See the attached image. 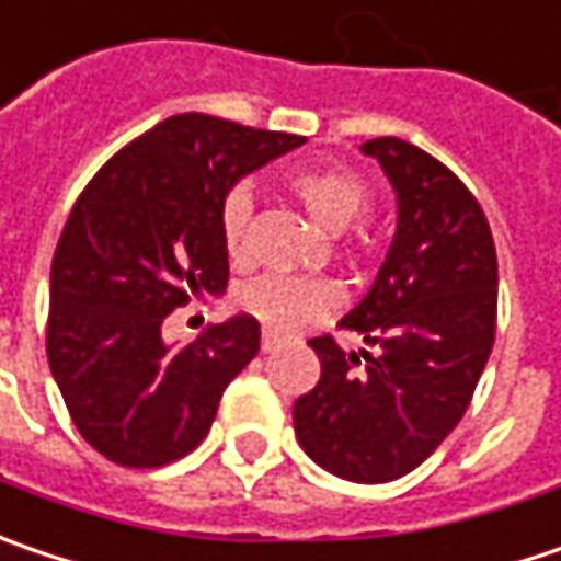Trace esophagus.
<instances>
[{
	"mask_svg": "<svg viewBox=\"0 0 561 561\" xmlns=\"http://www.w3.org/2000/svg\"><path fill=\"white\" fill-rule=\"evenodd\" d=\"M279 346H282L279 333H273V330H263V343H260V348H263V352H276Z\"/></svg>",
	"mask_w": 561,
	"mask_h": 561,
	"instance_id": "obj_1",
	"label": "esophagus"
}]
</instances>
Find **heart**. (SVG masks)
Returning a JSON list of instances; mask_svg holds the SVG:
<instances>
[{
	"mask_svg": "<svg viewBox=\"0 0 561 561\" xmlns=\"http://www.w3.org/2000/svg\"><path fill=\"white\" fill-rule=\"evenodd\" d=\"M288 190L305 206V213L327 231H343L365 209L368 199L362 178H355L346 168H305L291 174ZM250 215H253V199L248 190H234L221 206V238L231 260L244 256ZM241 305L266 330L298 333L340 305V288L333 282L308 279V276H266L244 288Z\"/></svg>",
	"mask_w": 561,
	"mask_h": 561,
	"instance_id": "b5f03b06",
	"label": "heart"
}]
</instances>
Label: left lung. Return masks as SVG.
<instances>
[{"mask_svg":"<svg viewBox=\"0 0 561 561\" xmlns=\"http://www.w3.org/2000/svg\"><path fill=\"white\" fill-rule=\"evenodd\" d=\"M375 158L397 196V228L365 298L340 320L378 352L308 346L320 380L295 400V435L348 482L415 470L457 428L495 343L499 263L473 193L428 151L380 136Z\"/></svg>","mask_w":561,"mask_h":561,"instance_id":"1","label":"left lung"}]
</instances>
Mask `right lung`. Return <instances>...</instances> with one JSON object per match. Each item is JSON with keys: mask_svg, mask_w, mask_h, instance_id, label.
I'll use <instances>...</instances> for the list:
<instances>
[{"mask_svg": "<svg viewBox=\"0 0 561 561\" xmlns=\"http://www.w3.org/2000/svg\"><path fill=\"white\" fill-rule=\"evenodd\" d=\"M305 142L168 116L84 186L53 256L47 358L76 428L107 460L164 467L209 435L225 387L260 352V323L234 313L168 343L164 317L225 291L231 186Z\"/></svg>", "mask_w": 561, "mask_h": 561, "instance_id": "1", "label": "right lung"}]
</instances>
